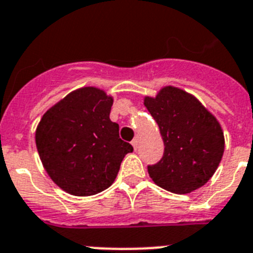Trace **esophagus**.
Returning <instances> with one entry per match:
<instances>
[{
  "instance_id": "1",
  "label": "esophagus",
  "mask_w": 253,
  "mask_h": 253,
  "mask_svg": "<svg viewBox=\"0 0 253 253\" xmlns=\"http://www.w3.org/2000/svg\"><path fill=\"white\" fill-rule=\"evenodd\" d=\"M138 139H134V140H133V142H131V145H133V148H134V149H138Z\"/></svg>"
}]
</instances>
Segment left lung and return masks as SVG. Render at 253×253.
Returning a JSON list of instances; mask_svg holds the SVG:
<instances>
[{
    "label": "left lung",
    "instance_id": "obj_1",
    "mask_svg": "<svg viewBox=\"0 0 253 253\" xmlns=\"http://www.w3.org/2000/svg\"><path fill=\"white\" fill-rule=\"evenodd\" d=\"M144 105L159 126L164 154L148 166L153 182L177 194L201 188L214 174L224 152L221 124L202 103L175 86H164Z\"/></svg>",
    "mask_w": 253,
    "mask_h": 253
}]
</instances>
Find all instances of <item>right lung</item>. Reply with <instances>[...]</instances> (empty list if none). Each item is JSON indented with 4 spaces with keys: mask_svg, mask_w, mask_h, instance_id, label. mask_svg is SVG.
I'll list each match as a JSON object with an SVG mask.
<instances>
[{
    "mask_svg": "<svg viewBox=\"0 0 253 253\" xmlns=\"http://www.w3.org/2000/svg\"><path fill=\"white\" fill-rule=\"evenodd\" d=\"M113 96L94 86L74 90L51 106L35 140L48 177L62 191L86 197L109 188L128 153L119 125L109 118Z\"/></svg>",
    "mask_w": 253,
    "mask_h": 253,
    "instance_id": "1",
    "label": "right lung"
}]
</instances>
